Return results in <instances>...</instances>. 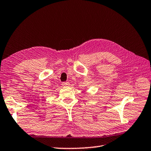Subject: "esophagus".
<instances>
[{"instance_id":"obj_1","label":"esophagus","mask_w":151,"mask_h":151,"mask_svg":"<svg viewBox=\"0 0 151 151\" xmlns=\"http://www.w3.org/2000/svg\"><path fill=\"white\" fill-rule=\"evenodd\" d=\"M69 84V82H62V86H68Z\"/></svg>"}]
</instances>
